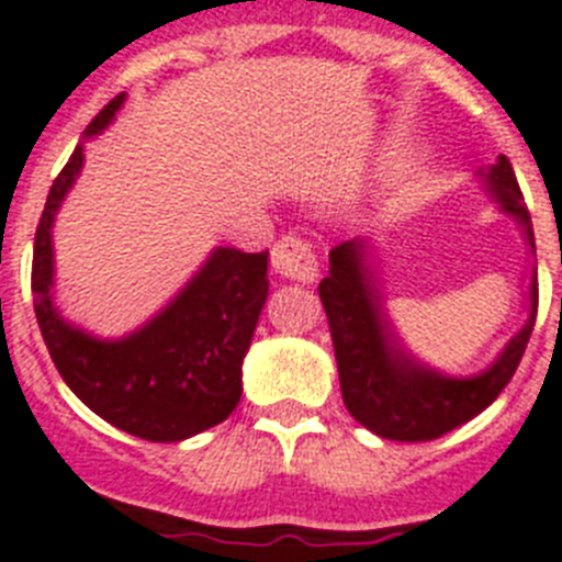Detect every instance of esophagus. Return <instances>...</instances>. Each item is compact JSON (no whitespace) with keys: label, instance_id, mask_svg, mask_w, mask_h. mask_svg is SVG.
<instances>
[{"label":"esophagus","instance_id":"esophagus-1","mask_svg":"<svg viewBox=\"0 0 562 562\" xmlns=\"http://www.w3.org/2000/svg\"><path fill=\"white\" fill-rule=\"evenodd\" d=\"M271 262L273 271L280 273L282 280L314 282V277H317V257L312 254V245L296 239V236H285L273 245Z\"/></svg>","mask_w":562,"mask_h":562}]
</instances>
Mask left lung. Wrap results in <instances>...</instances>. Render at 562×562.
<instances>
[{"label":"left lung","mask_w":562,"mask_h":562,"mask_svg":"<svg viewBox=\"0 0 562 562\" xmlns=\"http://www.w3.org/2000/svg\"><path fill=\"white\" fill-rule=\"evenodd\" d=\"M476 178L485 193L499 204V213L517 222L531 254V268L526 323L499 349V355L473 375H450L409 352L386 308L384 280L378 271L372 241L358 236L340 241L328 254V277L321 280L317 291L331 328L344 404L355 422L381 439L430 441L471 422L508 386L526 352L537 321V254L531 216L505 155H499L491 167L476 170Z\"/></svg>","instance_id":"1"}]
</instances>
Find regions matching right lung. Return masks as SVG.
I'll return each mask as SVG.
<instances>
[{
    "label": "right lung",
    "mask_w": 562,
    "mask_h": 562,
    "mask_svg": "<svg viewBox=\"0 0 562 562\" xmlns=\"http://www.w3.org/2000/svg\"><path fill=\"white\" fill-rule=\"evenodd\" d=\"M123 103L126 94H117L86 126L52 184L34 239V312L54 367L91 413L138 439L184 441L239 404L241 363L268 300V250L213 248L161 312L121 337L91 335L63 317L54 303V222L83 172L86 140L98 138Z\"/></svg>",
    "instance_id": "right-lung-1"
}]
</instances>
